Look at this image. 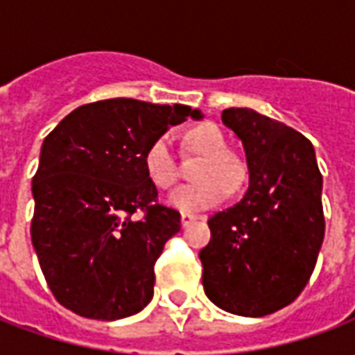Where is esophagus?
Masks as SVG:
<instances>
[{
    "instance_id": "esophagus-1",
    "label": "esophagus",
    "mask_w": 355,
    "mask_h": 355,
    "mask_svg": "<svg viewBox=\"0 0 355 355\" xmlns=\"http://www.w3.org/2000/svg\"><path fill=\"white\" fill-rule=\"evenodd\" d=\"M196 218H198V216L190 215V213H182V215H180V223H182V226L186 228V226H190Z\"/></svg>"
}]
</instances>
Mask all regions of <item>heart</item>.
<instances>
[{"instance_id": "b5f03b06", "label": "heart", "mask_w": 355, "mask_h": 355, "mask_svg": "<svg viewBox=\"0 0 355 355\" xmlns=\"http://www.w3.org/2000/svg\"><path fill=\"white\" fill-rule=\"evenodd\" d=\"M188 142L205 154V159L198 169V177L201 178L190 184L178 186L167 198V203L184 213H198L218 205L228 196L230 186L236 188L241 184L245 171L238 157L228 152V142L216 125L203 123L190 129ZM144 169L148 178L157 188H171L177 182L178 163L171 135L157 137L148 146Z\"/></svg>"}]
</instances>
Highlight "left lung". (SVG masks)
<instances>
[{
    "instance_id": "obj_1",
    "label": "left lung",
    "mask_w": 355,
    "mask_h": 355,
    "mask_svg": "<svg viewBox=\"0 0 355 355\" xmlns=\"http://www.w3.org/2000/svg\"><path fill=\"white\" fill-rule=\"evenodd\" d=\"M223 123L241 140L249 169L243 200L209 218L201 249L203 289L226 312L262 318L302 293L320 254L323 177L310 140L251 108H228Z\"/></svg>"
}]
</instances>
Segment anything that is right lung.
<instances>
[{
    "label": "right lung",
    "mask_w": 355,
    "mask_h": 355,
    "mask_svg": "<svg viewBox=\"0 0 355 355\" xmlns=\"http://www.w3.org/2000/svg\"><path fill=\"white\" fill-rule=\"evenodd\" d=\"M200 110L110 98L76 108L45 137L32 180V245L60 304L89 320L140 312L154 297V264L180 230L155 203L144 155L171 125ZM142 221L130 216L138 209Z\"/></svg>",
    "instance_id": "add662e5"
}]
</instances>
